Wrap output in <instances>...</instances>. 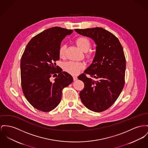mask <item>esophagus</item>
<instances>
[{"label":"esophagus","instance_id":"esophagus-1","mask_svg":"<svg viewBox=\"0 0 148 148\" xmlns=\"http://www.w3.org/2000/svg\"><path fill=\"white\" fill-rule=\"evenodd\" d=\"M73 81H76L77 79V77L76 76H73Z\"/></svg>","mask_w":148,"mask_h":148}]
</instances>
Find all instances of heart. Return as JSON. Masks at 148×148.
<instances>
[{"label":"heart","mask_w":148,"mask_h":148,"mask_svg":"<svg viewBox=\"0 0 148 148\" xmlns=\"http://www.w3.org/2000/svg\"><path fill=\"white\" fill-rule=\"evenodd\" d=\"M77 45L79 46V48L84 51H86V56L88 58H90L92 57L91 53L87 51L89 50L91 42L89 39L85 37H79L76 40ZM66 45H62L60 46L59 50V56L60 58H64L66 54ZM85 64L82 62H77L70 61L64 64L63 69H64L71 75H76L79 74L81 70L85 69Z\"/></svg>","instance_id":"1"}]
</instances>
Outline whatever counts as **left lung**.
I'll return each instance as SVG.
<instances>
[{"mask_svg": "<svg viewBox=\"0 0 148 148\" xmlns=\"http://www.w3.org/2000/svg\"><path fill=\"white\" fill-rule=\"evenodd\" d=\"M79 34L91 38L97 45L92 63L78 76L85 87L79 92L84 105L101 112L108 109L118 98L125 85L126 59L117 37L101 27L75 29Z\"/></svg>", "mask_w": 148, "mask_h": 148, "instance_id": "8db88e82", "label": "left lung"}]
</instances>
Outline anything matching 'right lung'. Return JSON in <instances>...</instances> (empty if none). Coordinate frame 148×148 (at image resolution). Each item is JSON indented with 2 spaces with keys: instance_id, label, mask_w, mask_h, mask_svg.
Returning a JSON list of instances; mask_svg holds the SVG:
<instances>
[{
  "instance_id": "right-lung-1",
  "label": "right lung",
  "mask_w": 148,
  "mask_h": 148,
  "mask_svg": "<svg viewBox=\"0 0 148 148\" xmlns=\"http://www.w3.org/2000/svg\"><path fill=\"white\" fill-rule=\"evenodd\" d=\"M73 30L54 27L41 32L30 40L21 59V86L25 98L35 108L49 112L59 104L62 91L73 82L69 73L56 68L61 42ZM59 75L53 82L52 74Z\"/></svg>"
}]
</instances>
